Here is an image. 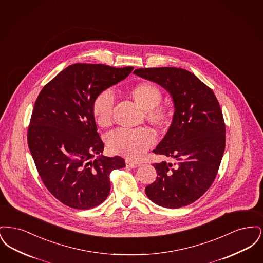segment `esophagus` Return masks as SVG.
Masks as SVG:
<instances>
[{
	"label": "esophagus",
	"instance_id": "34e87169",
	"mask_svg": "<svg viewBox=\"0 0 263 263\" xmlns=\"http://www.w3.org/2000/svg\"><path fill=\"white\" fill-rule=\"evenodd\" d=\"M126 165L128 166V167H132V168H135V167H138L139 165H140V163H136V162H133V161H131V160H126L125 161Z\"/></svg>",
	"mask_w": 263,
	"mask_h": 263
}]
</instances>
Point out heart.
I'll return each instance as SVG.
<instances>
[{"label": "heart", "instance_id": "obj_1", "mask_svg": "<svg viewBox=\"0 0 263 263\" xmlns=\"http://www.w3.org/2000/svg\"><path fill=\"white\" fill-rule=\"evenodd\" d=\"M129 96L145 110V117L152 125L162 128L170 118V109L161 104L163 93L155 84L145 81L129 88ZM114 99L109 90L100 92L92 102V115L100 127H107L112 121ZM156 137L150 129H117L109 134L107 145L113 154L128 160L140 159L155 144Z\"/></svg>", "mask_w": 263, "mask_h": 263}]
</instances>
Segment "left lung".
<instances>
[{
	"mask_svg": "<svg viewBox=\"0 0 263 263\" xmlns=\"http://www.w3.org/2000/svg\"><path fill=\"white\" fill-rule=\"evenodd\" d=\"M133 73L163 87L175 105L173 122L153 152L175 163H154L157 178L145 192L162 207L189 205L211 186L224 155L226 127L220 104L212 89L184 69L142 68Z\"/></svg>",
	"mask_w": 263,
	"mask_h": 263,
	"instance_id": "left-lung-1",
	"label": "left lung"
}]
</instances>
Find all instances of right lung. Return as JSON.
<instances>
[{
	"label": "right lung",
	"instance_id": "1",
	"mask_svg": "<svg viewBox=\"0 0 263 263\" xmlns=\"http://www.w3.org/2000/svg\"><path fill=\"white\" fill-rule=\"evenodd\" d=\"M133 69L71 65L42 88L34 103L28 148L44 185L71 208L87 210L101 204L110 192V173L125 166L121 157L100 155L104 145L92 115V102Z\"/></svg>",
	"mask_w": 263,
	"mask_h": 263
}]
</instances>
